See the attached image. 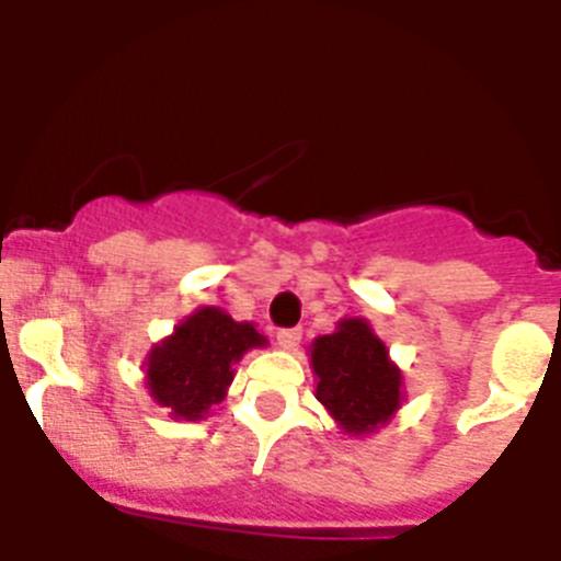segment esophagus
<instances>
[{"mask_svg": "<svg viewBox=\"0 0 561 561\" xmlns=\"http://www.w3.org/2000/svg\"><path fill=\"white\" fill-rule=\"evenodd\" d=\"M300 336H304V331H300V329H280V331H277L275 340L284 351H295L297 345H300Z\"/></svg>", "mask_w": 561, "mask_h": 561, "instance_id": "1", "label": "esophagus"}]
</instances>
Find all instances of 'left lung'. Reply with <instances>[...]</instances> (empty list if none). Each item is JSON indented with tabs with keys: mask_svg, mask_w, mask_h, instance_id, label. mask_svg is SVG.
<instances>
[{
	"mask_svg": "<svg viewBox=\"0 0 561 561\" xmlns=\"http://www.w3.org/2000/svg\"><path fill=\"white\" fill-rule=\"evenodd\" d=\"M311 370L317 401L342 433H376L401 408V370L362 317L340 320L334 334L311 342Z\"/></svg>",
	"mask_w": 561,
	"mask_h": 561,
	"instance_id": "left-lung-1",
	"label": "left lung"
}]
</instances>
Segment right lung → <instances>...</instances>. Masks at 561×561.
I'll return each mask as SVG.
<instances>
[{"label": "right lung", "mask_w": 561, "mask_h": 561, "mask_svg": "<svg viewBox=\"0 0 561 561\" xmlns=\"http://www.w3.org/2000/svg\"><path fill=\"white\" fill-rule=\"evenodd\" d=\"M266 336L252 323H236L227 311L202 306L171 336L153 345L146 359V385L173 419L199 421L230 388L232 365L250 348H264Z\"/></svg>", "instance_id": "add662e5"}]
</instances>
